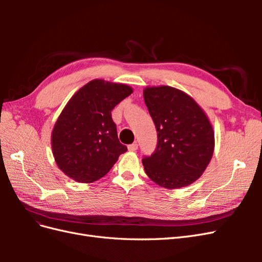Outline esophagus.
I'll return each instance as SVG.
<instances>
[{"mask_svg": "<svg viewBox=\"0 0 262 262\" xmlns=\"http://www.w3.org/2000/svg\"><path fill=\"white\" fill-rule=\"evenodd\" d=\"M128 149L130 150V152H136V150L138 149V143H137V142H134V143L130 144L128 146Z\"/></svg>", "mask_w": 262, "mask_h": 262, "instance_id": "34e87169", "label": "esophagus"}]
</instances>
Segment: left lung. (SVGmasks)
<instances>
[{"label": "left lung", "instance_id": "obj_1", "mask_svg": "<svg viewBox=\"0 0 262 262\" xmlns=\"http://www.w3.org/2000/svg\"><path fill=\"white\" fill-rule=\"evenodd\" d=\"M143 97L157 131V147L142 160L148 178L165 189L199 179L214 152V130L188 94L167 85L147 86Z\"/></svg>", "mask_w": 262, "mask_h": 262}]
</instances>
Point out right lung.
Segmentation results:
<instances>
[{"mask_svg":"<svg viewBox=\"0 0 262 262\" xmlns=\"http://www.w3.org/2000/svg\"><path fill=\"white\" fill-rule=\"evenodd\" d=\"M132 93L129 85L96 78L71 97L51 133L54 161L66 176L91 184L104 177L126 152L112 110Z\"/></svg>","mask_w":262,"mask_h":262,"instance_id":"right-lung-1","label":"right lung"}]
</instances>
